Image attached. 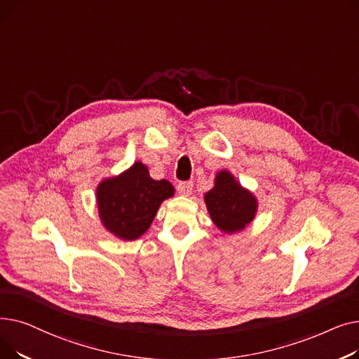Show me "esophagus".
<instances>
[{
	"label": "esophagus",
	"instance_id": "obj_1",
	"mask_svg": "<svg viewBox=\"0 0 359 359\" xmlns=\"http://www.w3.org/2000/svg\"><path fill=\"white\" fill-rule=\"evenodd\" d=\"M192 189H194L192 182H182V183L177 184V192L182 196H191L192 195Z\"/></svg>",
	"mask_w": 359,
	"mask_h": 359
}]
</instances>
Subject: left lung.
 I'll list each match as a JSON object with an SVG mask.
<instances>
[{
  "label": "left lung",
  "instance_id": "obj_1",
  "mask_svg": "<svg viewBox=\"0 0 359 359\" xmlns=\"http://www.w3.org/2000/svg\"><path fill=\"white\" fill-rule=\"evenodd\" d=\"M203 199L212 222L225 234L243 231L257 212L256 196L227 170L217 173L214 187Z\"/></svg>",
  "mask_w": 359,
  "mask_h": 359
}]
</instances>
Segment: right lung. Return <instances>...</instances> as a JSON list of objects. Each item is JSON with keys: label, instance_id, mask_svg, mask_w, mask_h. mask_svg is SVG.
Wrapping results in <instances>:
<instances>
[{"label": "right lung", "instance_id": "obj_1", "mask_svg": "<svg viewBox=\"0 0 359 359\" xmlns=\"http://www.w3.org/2000/svg\"><path fill=\"white\" fill-rule=\"evenodd\" d=\"M173 195L172 183L154 180L148 167L135 161L123 173L99 183V217L110 234L125 241L137 240L149 229L163 201Z\"/></svg>", "mask_w": 359, "mask_h": 359}]
</instances>
